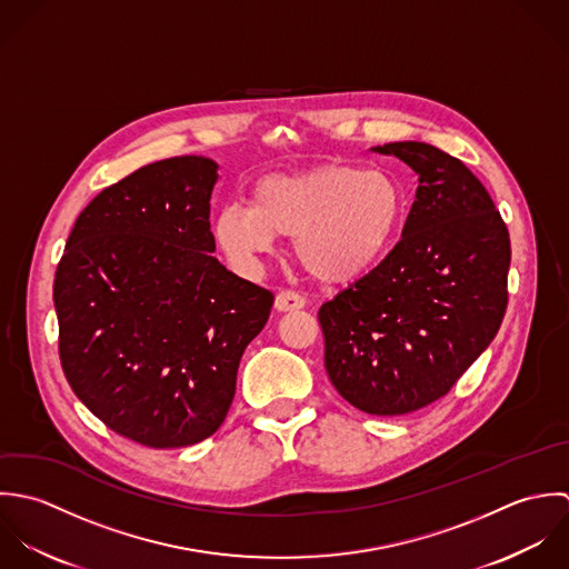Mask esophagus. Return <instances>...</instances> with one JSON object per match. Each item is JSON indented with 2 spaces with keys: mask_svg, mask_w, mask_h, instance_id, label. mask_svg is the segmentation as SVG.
<instances>
[{
  "mask_svg": "<svg viewBox=\"0 0 569 569\" xmlns=\"http://www.w3.org/2000/svg\"><path fill=\"white\" fill-rule=\"evenodd\" d=\"M301 308H306V299L299 292L281 290L274 299V310L277 312H295V310H301Z\"/></svg>",
  "mask_w": 569,
  "mask_h": 569,
  "instance_id": "esophagus-1",
  "label": "esophagus"
}]
</instances>
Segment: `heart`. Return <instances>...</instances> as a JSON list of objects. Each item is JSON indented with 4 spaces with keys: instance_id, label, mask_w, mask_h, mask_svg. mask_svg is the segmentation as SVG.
<instances>
[{
    "instance_id": "1",
    "label": "heart",
    "mask_w": 569,
    "mask_h": 569,
    "mask_svg": "<svg viewBox=\"0 0 569 569\" xmlns=\"http://www.w3.org/2000/svg\"><path fill=\"white\" fill-rule=\"evenodd\" d=\"M405 204L400 182L387 171L326 164L263 176L250 189V204L222 207L211 228L239 268H254L277 237H295L297 259L315 279L349 283L387 257Z\"/></svg>"
}]
</instances>
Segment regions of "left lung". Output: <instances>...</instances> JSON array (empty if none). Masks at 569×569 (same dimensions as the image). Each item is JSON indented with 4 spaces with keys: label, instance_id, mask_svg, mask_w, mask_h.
<instances>
[{
    "label": "left lung",
    "instance_id": "left-lung-1",
    "mask_svg": "<svg viewBox=\"0 0 569 569\" xmlns=\"http://www.w3.org/2000/svg\"><path fill=\"white\" fill-rule=\"evenodd\" d=\"M409 164L420 187L402 239L319 310L326 369L371 416L418 411L492 342L508 306L510 237L483 184L442 149L371 147Z\"/></svg>",
    "mask_w": 569,
    "mask_h": 569
}]
</instances>
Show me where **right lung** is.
<instances>
[{
    "mask_svg": "<svg viewBox=\"0 0 569 569\" xmlns=\"http://www.w3.org/2000/svg\"><path fill=\"white\" fill-rule=\"evenodd\" d=\"M218 162L178 156L103 189L54 274L59 356L77 398L118 436L180 449L227 418L243 349L274 297L216 252Z\"/></svg>",
    "mask_w": 569,
    "mask_h": 569,
    "instance_id": "1",
    "label": "right lung"
}]
</instances>
